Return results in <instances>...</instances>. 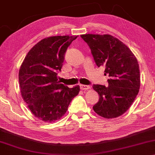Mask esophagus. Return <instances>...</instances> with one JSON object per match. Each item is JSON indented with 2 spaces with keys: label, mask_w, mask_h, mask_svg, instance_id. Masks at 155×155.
Returning <instances> with one entry per match:
<instances>
[{
  "label": "esophagus",
  "mask_w": 155,
  "mask_h": 155,
  "mask_svg": "<svg viewBox=\"0 0 155 155\" xmlns=\"http://www.w3.org/2000/svg\"><path fill=\"white\" fill-rule=\"evenodd\" d=\"M80 88H81V90H86L90 89V87L89 86V85H80Z\"/></svg>",
  "instance_id": "1"
}]
</instances>
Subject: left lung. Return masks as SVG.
I'll list each match as a JSON object with an SVG mask.
<instances>
[{
  "instance_id": "left-lung-1",
  "label": "left lung",
  "mask_w": 155,
  "mask_h": 155,
  "mask_svg": "<svg viewBox=\"0 0 155 155\" xmlns=\"http://www.w3.org/2000/svg\"><path fill=\"white\" fill-rule=\"evenodd\" d=\"M90 47L98 67L105 68L108 85H93L99 100L93 110L99 116L112 119L124 114L138 94L140 87L139 63L128 47L110 34L81 35Z\"/></svg>"
}]
</instances>
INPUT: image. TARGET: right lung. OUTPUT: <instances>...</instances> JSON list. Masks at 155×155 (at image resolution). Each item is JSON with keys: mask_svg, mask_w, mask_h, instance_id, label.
Here are the masks:
<instances>
[{"mask_svg": "<svg viewBox=\"0 0 155 155\" xmlns=\"http://www.w3.org/2000/svg\"><path fill=\"white\" fill-rule=\"evenodd\" d=\"M77 36L44 38L29 51L21 64L18 79L22 97L41 121L51 123L61 119L79 92V85L69 88L57 78L65 51Z\"/></svg>", "mask_w": 155, "mask_h": 155, "instance_id": "right-lung-1", "label": "right lung"}]
</instances>
